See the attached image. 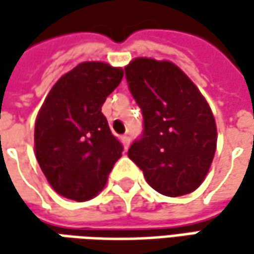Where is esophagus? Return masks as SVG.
Segmentation results:
<instances>
[{
  "label": "esophagus",
  "instance_id": "esophagus-1",
  "mask_svg": "<svg viewBox=\"0 0 254 254\" xmlns=\"http://www.w3.org/2000/svg\"><path fill=\"white\" fill-rule=\"evenodd\" d=\"M130 141H131V140H130V137H128V135H123L122 137V142H123V145H124V148H126V150L130 147Z\"/></svg>",
  "mask_w": 254,
  "mask_h": 254
}]
</instances>
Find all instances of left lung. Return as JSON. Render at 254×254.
Masks as SVG:
<instances>
[{"mask_svg":"<svg viewBox=\"0 0 254 254\" xmlns=\"http://www.w3.org/2000/svg\"><path fill=\"white\" fill-rule=\"evenodd\" d=\"M141 109L142 135L128 158L165 196H182L205 180L216 151V124L209 104L178 66L137 58L124 67Z\"/></svg>","mask_w":254,"mask_h":254,"instance_id":"left-lung-1","label":"left lung"}]
</instances>
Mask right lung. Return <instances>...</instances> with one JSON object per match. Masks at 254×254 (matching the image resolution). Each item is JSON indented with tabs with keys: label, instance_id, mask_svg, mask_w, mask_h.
<instances>
[{
	"label": "right lung",
	"instance_id": "add662e5",
	"mask_svg": "<svg viewBox=\"0 0 254 254\" xmlns=\"http://www.w3.org/2000/svg\"><path fill=\"white\" fill-rule=\"evenodd\" d=\"M122 67L83 62L46 96L35 123V154L48 182L67 199L89 200L104 188L123 144L102 113Z\"/></svg>",
	"mask_w": 254,
	"mask_h": 254
}]
</instances>
